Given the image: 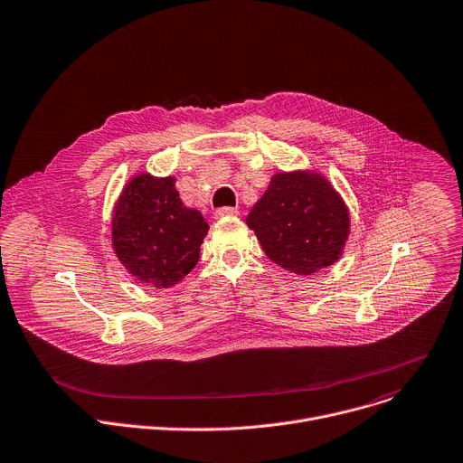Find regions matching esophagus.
Returning <instances> with one entry per match:
<instances>
[{
    "mask_svg": "<svg viewBox=\"0 0 463 463\" xmlns=\"http://www.w3.org/2000/svg\"><path fill=\"white\" fill-rule=\"evenodd\" d=\"M238 214H240V211H238V209H234V207H220V209H216V213H214V216H216V218L238 216Z\"/></svg>",
    "mask_w": 463,
    "mask_h": 463,
    "instance_id": "34e87169",
    "label": "esophagus"
}]
</instances>
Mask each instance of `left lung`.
<instances>
[{
    "mask_svg": "<svg viewBox=\"0 0 463 463\" xmlns=\"http://www.w3.org/2000/svg\"><path fill=\"white\" fill-rule=\"evenodd\" d=\"M247 225L276 265L307 276L340 258L349 213L326 178L283 173L270 180Z\"/></svg>",
    "mask_w": 463,
    "mask_h": 463,
    "instance_id": "obj_1",
    "label": "left lung"
}]
</instances>
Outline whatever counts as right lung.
<instances>
[{
  "label": "right lung",
  "mask_w": 463,
  "mask_h": 463,
  "mask_svg": "<svg viewBox=\"0 0 463 463\" xmlns=\"http://www.w3.org/2000/svg\"><path fill=\"white\" fill-rule=\"evenodd\" d=\"M175 178H134L112 220V247L125 269L158 288L176 285L200 260L209 231L198 211L187 209Z\"/></svg>",
  "instance_id": "add662e5"
}]
</instances>
